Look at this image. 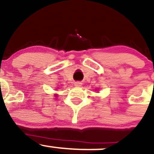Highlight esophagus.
<instances>
[{
  "mask_svg": "<svg viewBox=\"0 0 154 154\" xmlns=\"http://www.w3.org/2000/svg\"><path fill=\"white\" fill-rule=\"evenodd\" d=\"M74 86H77V87H80V86H82V83H80V82H75V83H74Z\"/></svg>",
  "mask_w": 154,
  "mask_h": 154,
  "instance_id": "34e87169",
  "label": "esophagus"
}]
</instances>
